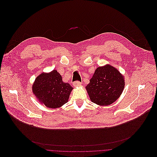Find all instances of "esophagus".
<instances>
[{
	"instance_id": "esophagus-1",
	"label": "esophagus",
	"mask_w": 157,
	"mask_h": 157,
	"mask_svg": "<svg viewBox=\"0 0 157 157\" xmlns=\"http://www.w3.org/2000/svg\"><path fill=\"white\" fill-rule=\"evenodd\" d=\"M73 85H74V86H79L81 85V83L78 81H76L73 83Z\"/></svg>"
}]
</instances>
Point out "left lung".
<instances>
[{"mask_svg":"<svg viewBox=\"0 0 157 157\" xmlns=\"http://www.w3.org/2000/svg\"><path fill=\"white\" fill-rule=\"evenodd\" d=\"M124 77L115 67L106 64L98 67L85 87L90 100L100 106H108L121 96Z\"/></svg>","mask_w":157,"mask_h":157,"instance_id":"obj_1","label":"left lung"}]
</instances>
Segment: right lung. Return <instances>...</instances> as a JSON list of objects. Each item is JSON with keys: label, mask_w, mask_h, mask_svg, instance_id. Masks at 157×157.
Wrapping results in <instances>:
<instances>
[{"label": "right lung", "mask_w": 157, "mask_h": 157, "mask_svg": "<svg viewBox=\"0 0 157 157\" xmlns=\"http://www.w3.org/2000/svg\"><path fill=\"white\" fill-rule=\"evenodd\" d=\"M73 88L68 83L63 82L62 76L56 71L41 73L32 86L35 97L41 104L49 108H57L66 104Z\"/></svg>", "instance_id": "add662e5"}]
</instances>
